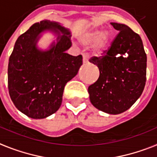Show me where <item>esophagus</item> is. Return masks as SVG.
Returning a JSON list of instances; mask_svg holds the SVG:
<instances>
[{"label": "esophagus", "mask_w": 157, "mask_h": 157, "mask_svg": "<svg viewBox=\"0 0 157 157\" xmlns=\"http://www.w3.org/2000/svg\"><path fill=\"white\" fill-rule=\"evenodd\" d=\"M82 62H83V64H87V63H88V57H87V55H82Z\"/></svg>", "instance_id": "1"}]
</instances>
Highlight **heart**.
Returning <instances> with one entry per match:
<instances>
[{
  "label": "heart",
  "mask_w": 157,
  "mask_h": 157,
  "mask_svg": "<svg viewBox=\"0 0 157 157\" xmlns=\"http://www.w3.org/2000/svg\"><path fill=\"white\" fill-rule=\"evenodd\" d=\"M108 39H109V36L107 33H101L98 30L90 31L86 33L82 36V42L85 44H92L95 42L94 48L98 53H101L104 51L107 44Z\"/></svg>",
  "instance_id": "b5f03b06"
}]
</instances>
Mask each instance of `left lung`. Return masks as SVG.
<instances>
[{
    "mask_svg": "<svg viewBox=\"0 0 157 157\" xmlns=\"http://www.w3.org/2000/svg\"><path fill=\"white\" fill-rule=\"evenodd\" d=\"M110 24L119 33L102 56L89 59L98 66L100 75L88 87V93L97 109L117 115L129 109L143 93L147 55L138 33L125 24Z\"/></svg>",
    "mask_w": 157,
    "mask_h": 157,
    "instance_id": "obj_1",
    "label": "left lung"
}]
</instances>
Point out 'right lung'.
<instances>
[{
    "mask_svg": "<svg viewBox=\"0 0 157 157\" xmlns=\"http://www.w3.org/2000/svg\"><path fill=\"white\" fill-rule=\"evenodd\" d=\"M57 36L49 50L36 47L40 33ZM61 32L62 35L60 34ZM70 32L59 23L42 20L33 24L15 42L8 65V88L19 111L33 119H44L60 107L65 84L82 65L81 55L66 53L72 46Z\"/></svg>",
    "mask_w": 157,
    "mask_h": 157,
    "instance_id": "right-lung-1",
    "label": "right lung"
}]
</instances>
